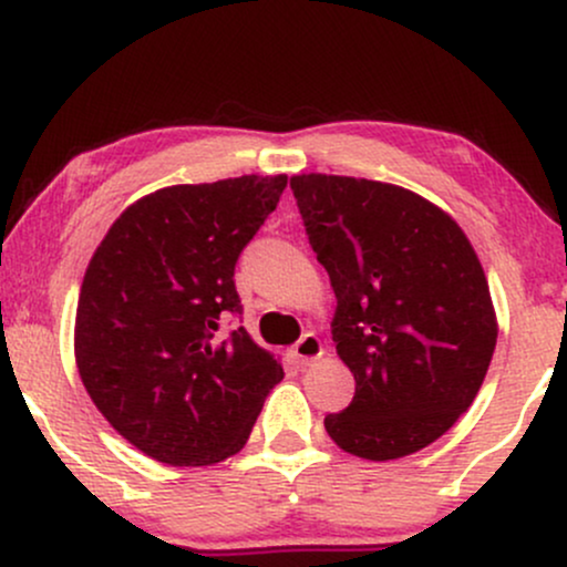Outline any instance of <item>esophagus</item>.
Segmentation results:
<instances>
[{"mask_svg":"<svg viewBox=\"0 0 567 567\" xmlns=\"http://www.w3.org/2000/svg\"><path fill=\"white\" fill-rule=\"evenodd\" d=\"M292 357H296L301 365H309V362L320 360L322 357V341L315 333H303L292 347Z\"/></svg>","mask_w":567,"mask_h":567,"instance_id":"obj_1","label":"esophagus"}]
</instances>
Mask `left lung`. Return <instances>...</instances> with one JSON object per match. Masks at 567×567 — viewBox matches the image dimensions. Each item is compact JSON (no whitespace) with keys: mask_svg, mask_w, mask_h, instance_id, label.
Listing matches in <instances>:
<instances>
[{"mask_svg":"<svg viewBox=\"0 0 567 567\" xmlns=\"http://www.w3.org/2000/svg\"><path fill=\"white\" fill-rule=\"evenodd\" d=\"M290 188L336 290L330 328L357 383L349 408L324 415L330 440L370 461L432 445L470 410L496 349L477 252L408 188L322 173Z\"/></svg>","mask_w":567,"mask_h":567,"instance_id":"1","label":"left lung"}]
</instances>
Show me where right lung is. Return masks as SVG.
Masks as SVG:
<instances>
[{"label": "right lung", "mask_w": 567, "mask_h": 567, "mask_svg": "<svg viewBox=\"0 0 567 567\" xmlns=\"http://www.w3.org/2000/svg\"><path fill=\"white\" fill-rule=\"evenodd\" d=\"M288 186L243 175L167 186L114 220L84 271L74 354L90 400L138 451L171 466L229 458L282 365L247 336L234 266Z\"/></svg>", "instance_id": "1"}]
</instances>
